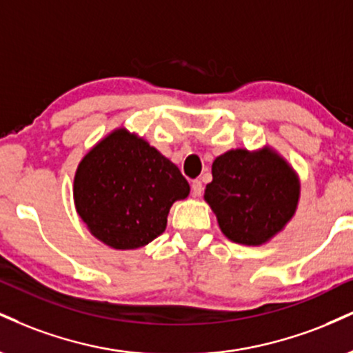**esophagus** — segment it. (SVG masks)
Returning <instances> with one entry per match:
<instances>
[{
  "instance_id": "34e87169",
  "label": "esophagus",
  "mask_w": 353,
  "mask_h": 353,
  "mask_svg": "<svg viewBox=\"0 0 353 353\" xmlns=\"http://www.w3.org/2000/svg\"><path fill=\"white\" fill-rule=\"evenodd\" d=\"M192 194H194V197H201L202 195V192H203V185H202V182L201 181H192Z\"/></svg>"
}]
</instances>
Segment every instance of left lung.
I'll use <instances>...</instances> for the list:
<instances>
[{"label":"left lung","mask_w":353,"mask_h":353,"mask_svg":"<svg viewBox=\"0 0 353 353\" xmlns=\"http://www.w3.org/2000/svg\"><path fill=\"white\" fill-rule=\"evenodd\" d=\"M212 177L203 199L233 243L266 245L298 210V172L270 144L253 151L236 148L217 156Z\"/></svg>","instance_id":"obj_1"}]
</instances>
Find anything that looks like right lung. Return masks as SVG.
<instances>
[{"label":"right lung","instance_id":"add662e5","mask_svg":"<svg viewBox=\"0 0 353 353\" xmlns=\"http://www.w3.org/2000/svg\"><path fill=\"white\" fill-rule=\"evenodd\" d=\"M190 192L176 164L125 126L80 159L74 203L87 230L114 250H136L165 230L172 203Z\"/></svg>","mask_w":353,"mask_h":353}]
</instances>
